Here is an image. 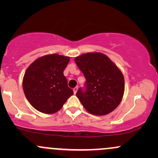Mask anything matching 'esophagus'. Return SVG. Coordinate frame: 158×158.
I'll return each mask as SVG.
<instances>
[{
	"label": "esophagus",
	"instance_id": "esophagus-1",
	"mask_svg": "<svg viewBox=\"0 0 158 158\" xmlns=\"http://www.w3.org/2000/svg\"><path fill=\"white\" fill-rule=\"evenodd\" d=\"M73 90V93L76 94H77V90H78V88H77V87H75V88H74Z\"/></svg>",
	"mask_w": 158,
	"mask_h": 158
}]
</instances>
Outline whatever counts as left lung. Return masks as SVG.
I'll use <instances>...</instances> for the list:
<instances>
[{"label": "left lung", "instance_id": "1", "mask_svg": "<svg viewBox=\"0 0 158 158\" xmlns=\"http://www.w3.org/2000/svg\"><path fill=\"white\" fill-rule=\"evenodd\" d=\"M75 62L84 74L85 89L80 88L77 97L84 108L94 115H106L122 100L124 77L108 56L101 52H88L78 56Z\"/></svg>", "mask_w": 158, "mask_h": 158}]
</instances>
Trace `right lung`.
<instances>
[{
  "label": "right lung",
  "mask_w": 158,
  "mask_h": 158,
  "mask_svg": "<svg viewBox=\"0 0 158 158\" xmlns=\"http://www.w3.org/2000/svg\"><path fill=\"white\" fill-rule=\"evenodd\" d=\"M70 58L58 54L40 57L27 69L23 89L32 107L44 114H54L73 94L63 71Z\"/></svg>",
  "instance_id": "right-lung-1"
}]
</instances>
